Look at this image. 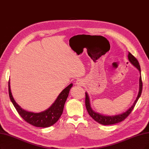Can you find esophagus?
<instances>
[{
  "instance_id": "obj_1",
  "label": "esophagus",
  "mask_w": 149,
  "mask_h": 149,
  "mask_svg": "<svg viewBox=\"0 0 149 149\" xmlns=\"http://www.w3.org/2000/svg\"><path fill=\"white\" fill-rule=\"evenodd\" d=\"M76 84L77 85H82L83 84H84V80H81V79H78L76 81Z\"/></svg>"
}]
</instances>
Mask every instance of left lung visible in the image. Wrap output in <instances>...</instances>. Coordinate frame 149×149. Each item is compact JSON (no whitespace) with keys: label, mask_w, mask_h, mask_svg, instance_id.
Masks as SVG:
<instances>
[{"label":"left lung","mask_w":149,"mask_h":149,"mask_svg":"<svg viewBox=\"0 0 149 149\" xmlns=\"http://www.w3.org/2000/svg\"><path fill=\"white\" fill-rule=\"evenodd\" d=\"M129 61L133 64L134 67L137 69L140 72V77H139V93L138 95H137V96L136 99V100L134 101V103L132 105L127 111H126L125 112H123L122 113H120L118 115H102L100 113H97L95 112L92 109L91 105H90V97L88 95L86 92H85V106L88 112L89 115L92 117V118L94 119L96 122H98L99 123H100L101 125H113L115 123H118L119 122H121L122 121L124 120L126 117H127L129 114L131 112V111H133V108L134 107L136 102L138 101L139 98L140 97L141 93H142V79H141V67L140 65L139 64L138 61L137 60V59L133 56V54H131L130 52L128 55Z\"/></svg>","instance_id":"1"}]
</instances>
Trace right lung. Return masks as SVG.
Masks as SVG:
<instances>
[{
	"label": "right lung",
	"mask_w": 149,
	"mask_h": 149,
	"mask_svg": "<svg viewBox=\"0 0 149 149\" xmlns=\"http://www.w3.org/2000/svg\"><path fill=\"white\" fill-rule=\"evenodd\" d=\"M10 84L9 80L8 93L10 100L20 116L28 123L36 126V127L41 128L51 126L59 120L63 113L64 104L68 97L69 91L73 85L72 84H70L65 88L60 93V94L57 97L56 100L52 104V105L45 111L38 113H34L25 111L16 102L12 96V92H11Z\"/></svg>",
	"instance_id": "right-lung-1"
}]
</instances>
